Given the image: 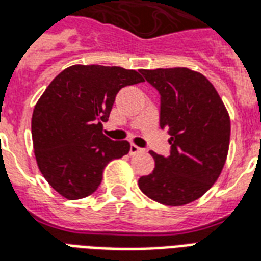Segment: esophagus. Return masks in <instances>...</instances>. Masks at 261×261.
I'll list each match as a JSON object with an SVG mask.
<instances>
[{
    "mask_svg": "<svg viewBox=\"0 0 261 261\" xmlns=\"http://www.w3.org/2000/svg\"><path fill=\"white\" fill-rule=\"evenodd\" d=\"M140 152H145V149H142L140 146L134 145V144H131L130 145V153L131 155H137V153H140Z\"/></svg>",
    "mask_w": 261,
    "mask_h": 261,
    "instance_id": "obj_1",
    "label": "esophagus"
}]
</instances>
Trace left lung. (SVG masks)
<instances>
[{
    "label": "left lung",
    "mask_w": 261,
    "mask_h": 261,
    "mask_svg": "<svg viewBox=\"0 0 261 261\" xmlns=\"http://www.w3.org/2000/svg\"><path fill=\"white\" fill-rule=\"evenodd\" d=\"M160 95V128L170 136V155L138 179L140 190L162 204L194 202L216 182L229 146L228 113L213 84L187 67L140 70Z\"/></svg>",
    "instance_id": "obj_1"
}]
</instances>
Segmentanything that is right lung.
Wrapping results in <instances>:
<instances>
[{"mask_svg": "<svg viewBox=\"0 0 261 261\" xmlns=\"http://www.w3.org/2000/svg\"><path fill=\"white\" fill-rule=\"evenodd\" d=\"M144 82L136 70L119 66L74 65L61 71L34 108L32 137L41 174L67 199L95 192L106 165L128 153V141L103 136L123 87Z\"/></svg>", "mask_w": 261, "mask_h": 261, "instance_id": "obj_1", "label": "right lung"}]
</instances>
